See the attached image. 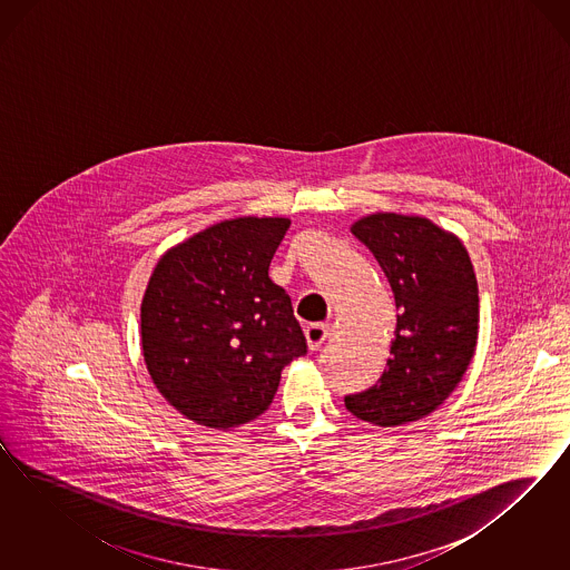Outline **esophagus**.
Returning <instances> with one entry per match:
<instances>
[{"label": "esophagus", "instance_id": "34e87169", "mask_svg": "<svg viewBox=\"0 0 570 570\" xmlns=\"http://www.w3.org/2000/svg\"><path fill=\"white\" fill-rule=\"evenodd\" d=\"M305 336H307V345L311 351H317L320 346L324 345V341L330 338V326L326 324H311L305 330Z\"/></svg>", "mask_w": 570, "mask_h": 570}]
</instances>
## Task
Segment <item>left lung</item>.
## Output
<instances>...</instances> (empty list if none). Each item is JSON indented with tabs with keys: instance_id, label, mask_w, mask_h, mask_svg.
Instances as JSON below:
<instances>
[{
	"instance_id": "obj_1",
	"label": "left lung",
	"mask_w": 570,
	"mask_h": 570,
	"mask_svg": "<svg viewBox=\"0 0 570 570\" xmlns=\"http://www.w3.org/2000/svg\"><path fill=\"white\" fill-rule=\"evenodd\" d=\"M351 232L389 277L399 315L386 370L367 391L346 395V410L376 426L410 424L455 391L474 357V267L462 240L424 217L374 213Z\"/></svg>"
}]
</instances>
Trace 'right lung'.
<instances>
[{
  "label": "right lung",
  "instance_id": "obj_1",
  "mask_svg": "<svg viewBox=\"0 0 570 570\" xmlns=\"http://www.w3.org/2000/svg\"><path fill=\"white\" fill-rule=\"evenodd\" d=\"M286 217H238L156 263L141 301V351L158 393L217 431L259 417L282 370L307 353L291 296L269 277Z\"/></svg>",
  "mask_w": 570,
  "mask_h": 570
}]
</instances>
